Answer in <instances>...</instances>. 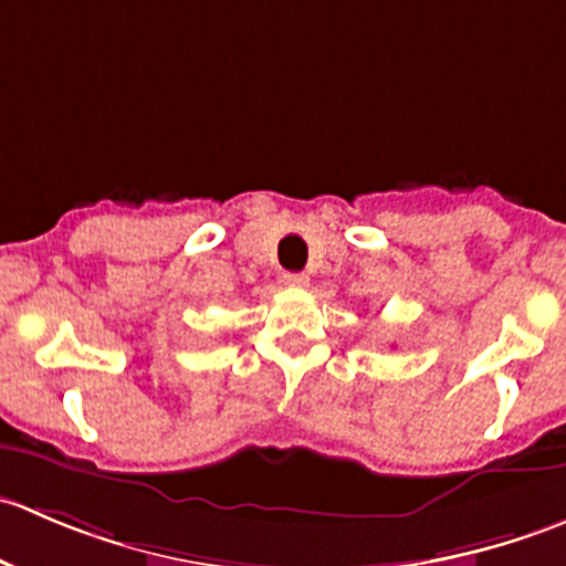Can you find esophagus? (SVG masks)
Wrapping results in <instances>:
<instances>
[{
	"mask_svg": "<svg viewBox=\"0 0 566 566\" xmlns=\"http://www.w3.org/2000/svg\"><path fill=\"white\" fill-rule=\"evenodd\" d=\"M284 284H287V287H306V284H310V276H306V273H284Z\"/></svg>",
	"mask_w": 566,
	"mask_h": 566,
	"instance_id": "1",
	"label": "esophagus"
}]
</instances>
